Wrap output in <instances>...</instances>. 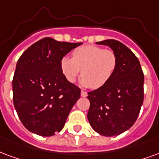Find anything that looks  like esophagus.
<instances>
[{
    "mask_svg": "<svg viewBox=\"0 0 159 159\" xmlns=\"http://www.w3.org/2000/svg\"><path fill=\"white\" fill-rule=\"evenodd\" d=\"M81 96H82V97H87V96H88V93L82 90V91H81Z\"/></svg>",
    "mask_w": 159,
    "mask_h": 159,
    "instance_id": "esophagus-1",
    "label": "esophagus"
}]
</instances>
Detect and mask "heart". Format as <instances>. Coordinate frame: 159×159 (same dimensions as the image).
<instances>
[{
	"mask_svg": "<svg viewBox=\"0 0 159 159\" xmlns=\"http://www.w3.org/2000/svg\"><path fill=\"white\" fill-rule=\"evenodd\" d=\"M72 58L64 56L61 68L68 82L74 83L81 72L80 84L99 89L109 82L117 67V56L112 50L96 45H85L72 52ZM82 71H80V70Z\"/></svg>",
	"mask_w": 159,
	"mask_h": 159,
	"instance_id": "1",
	"label": "heart"
}]
</instances>
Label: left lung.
<instances>
[{"instance_id":"8db88e82","label":"left lung","mask_w":159,"mask_h":159,"mask_svg":"<svg viewBox=\"0 0 159 159\" xmlns=\"http://www.w3.org/2000/svg\"><path fill=\"white\" fill-rule=\"evenodd\" d=\"M109 46L117 56V67L109 82L89 92L88 119L102 136H118L129 130L138 117L144 99V75L131 50L115 39L97 42Z\"/></svg>"}]
</instances>
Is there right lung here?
I'll return each instance as SVG.
<instances>
[{
    "mask_svg": "<svg viewBox=\"0 0 159 159\" xmlns=\"http://www.w3.org/2000/svg\"><path fill=\"white\" fill-rule=\"evenodd\" d=\"M81 44L43 38L18 59L12 80L13 103L29 131L50 136L64 127L81 89L66 78L61 61Z\"/></svg>",
    "mask_w": 159,
    "mask_h": 159,
    "instance_id": "right-lung-1",
    "label": "right lung"
}]
</instances>
